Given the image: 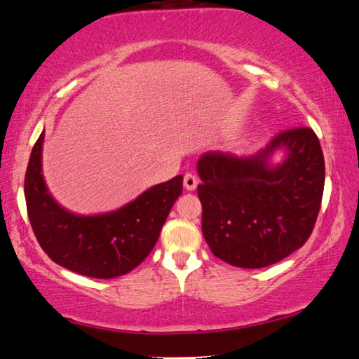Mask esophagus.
<instances>
[{
	"instance_id": "34e87169",
	"label": "esophagus",
	"mask_w": 359,
	"mask_h": 359,
	"mask_svg": "<svg viewBox=\"0 0 359 359\" xmlns=\"http://www.w3.org/2000/svg\"><path fill=\"white\" fill-rule=\"evenodd\" d=\"M184 187H185V190H188V191H194L196 190V187H198V177L194 174H185V177H184Z\"/></svg>"
}]
</instances>
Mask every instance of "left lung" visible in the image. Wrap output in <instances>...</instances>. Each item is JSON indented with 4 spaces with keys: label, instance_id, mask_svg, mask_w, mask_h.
I'll list each match as a JSON object with an SVG mask.
<instances>
[{
    "label": "left lung",
    "instance_id": "obj_1",
    "mask_svg": "<svg viewBox=\"0 0 359 359\" xmlns=\"http://www.w3.org/2000/svg\"><path fill=\"white\" fill-rule=\"evenodd\" d=\"M278 150L285 158L273 163ZM196 166L202 233L221 260L262 269L309 238L325 185L323 152L311 128L285 130L252 157L205 152Z\"/></svg>",
    "mask_w": 359,
    "mask_h": 359
}]
</instances>
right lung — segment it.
<instances>
[{
  "label": "right lung",
  "instance_id": "obj_1",
  "mask_svg": "<svg viewBox=\"0 0 359 359\" xmlns=\"http://www.w3.org/2000/svg\"><path fill=\"white\" fill-rule=\"evenodd\" d=\"M43 138L45 132L25 175L26 208L39 245L57 265L89 278L111 279L136 269L157 243L184 177L154 185L114 212L76 215L57 204L45 184Z\"/></svg>",
  "mask_w": 359,
  "mask_h": 359
}]
</instances>
